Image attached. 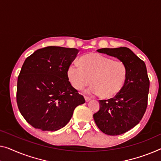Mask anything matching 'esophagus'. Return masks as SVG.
Returning a JSON list of instances; mask_svg holds the SVG:
<instances>
[{"mask_svg": "<svg viewBox=\"0 0 161 161\" xmlns=\"http://www.w3.org/2000/svg\"><path fill=\"white\" fill-rule=\"evenodd\" d=\"M85 100L86 102H88V101H90V100L91 99H90V97H87V96H85Z\"/></svg>", "mask_w": 161, "mask_h": 161, "instance_id": "obj_1", "label": "esophagus"}]
</instances>
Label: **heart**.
I'll use <instances>...</instances> for the list:
<instances>
[{"label":"heart","mask_w":161,"mask_h":161,"mask_svg":"<svg viewBox=\"0 0 161 161\" xmlns=\"http://www.w3.org/2000/svg\"><path fill=\"white\" fill-rule=\"evenodd\" d=\"M79 63L80 66L73 64L67 70L68 80L76 90H81L91 84L89 92L108 99L123 88L127 77V69L123 62L90 53L81 56Z\"/></svg>","instance_id":"heart-1"}]
</instances>
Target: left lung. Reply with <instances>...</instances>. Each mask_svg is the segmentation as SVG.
Returning a JSON list of instances; mask_svg holds the SVG:
<instances>
[{
  "instance_id": "left-lung-1",
  "label": "left lung",
  "mask_w": 161,
  "mask_h": 161,
  "mask_svg": "<svg viewBox=\"0 0 161 161\" xmlns=\"http://www.w3.org/2000/svg\"><path fill=\"white\" fill-rule=\"evenodd\" d=\"M98 53L117 58L125 64L127 77L114 98L100 100V110L93 115L96 125L108 135H120L140 123L147 105L150 81L145 62L125 47L101 48Z\"/></svg>"
}]
</instances>
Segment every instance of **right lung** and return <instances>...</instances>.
<instances>
[{
	"instance_id": "add662e5",
	"label": "right lung",
	"mask_w": 161,
	"mask_h": 161,
	"mask_svg": "<svg viewBox=\"0 0 161 161\" xmlns=\"http://www.w3.org/2000/svg\"><path fill=\"white\" fill-rule=\"evenodd\" d=\"M80 50L49 46L26 58L17 81L16 101L30 125L55 131L65 126L76 107L85 103L71 86L67 70Z\"/></svg>"
}]
</instances>
